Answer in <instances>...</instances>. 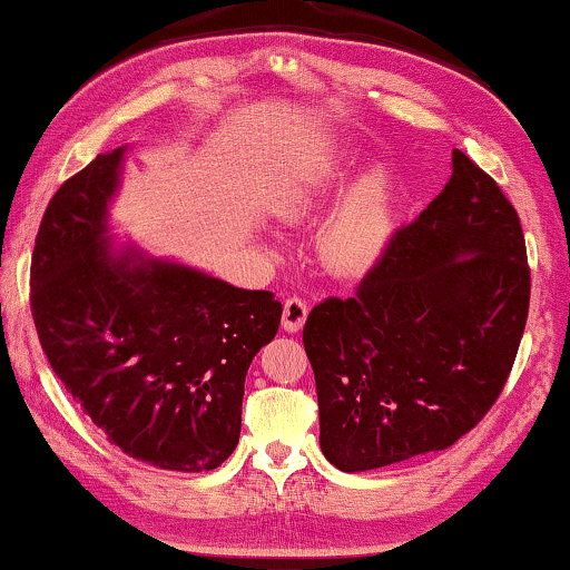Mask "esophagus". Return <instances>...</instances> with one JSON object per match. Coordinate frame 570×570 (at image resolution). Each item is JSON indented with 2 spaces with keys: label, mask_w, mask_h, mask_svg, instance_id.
Returning <instances> with one entry per match:
<instances>
[{
  "label": "esophagus",
  "mask_w": 570,
  "mask_h": 570,
  "mask_svg": "<svg viewBox=\"0 0 570 570\" xmlns=\"http://www.w3.org/2000/svg\"><path fill=\"white\" fill-rule=\"evenodd\" d=\"M307 312H309V307L302 296H288V299L284 302V315H282L284 331H288V333L302 331L304 320H307Z\"/></svg>",
  "instance_id": "1"
}]
</instances>
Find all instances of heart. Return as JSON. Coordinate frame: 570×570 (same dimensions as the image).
<instances>
[{
    "label": "heart",
    "mask_w": 570,
    "mask_h": 570,
    "mask_svg": "<svg viewBox=\"0 0 570 570\" xmlns=\"http://www.w3.org/2000/svg\"><path fill=\"white\" fill-rule=\"evenodd\" d=\"M338 178V167L331 163L309 165L302 175H296L292 190L294 208H309L331 194ZM392 214L387 202V178L382 170L366 173L351 194L348 204L327 235V250L333 261L346 268H366L380 258L390 239Z\"/></svg>",
    "instance_id": "heart-1"
}]
</instances>
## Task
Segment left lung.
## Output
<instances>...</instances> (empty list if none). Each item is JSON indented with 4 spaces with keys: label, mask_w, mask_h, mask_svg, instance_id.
<instances>
[{
    "label": "left lung",
    "mask_w": 570,
    "mask_h": 570,
    "mask_svg": "<svg viewBox=\"0 0 570 570\" xmlns=\"http://www.w3.org/2000/svg\"><path fill=\"white\" fill-rule=\"evenodd\" d=\"M517 208L452 151V178L400 227L348 299L304 323L320 449L343 472L452 446L483 421L514 366L529 312Z\"/></svg>",
    "instance_id": "1"
}]
</instances>
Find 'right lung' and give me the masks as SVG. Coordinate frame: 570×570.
<instances>
[{"label": "right lung", "mask_w": 570, "mask_h": 570, "mask_svg": "<svg viewBox=\"0 0 570 570\" xmlns=\"http://www.w3.org/2000/svg\"><path fill=\"white\" fill-rule=\"evenodd\" d=\"M121 159L124 147L98 155L46 206L30 263L38 341L87 419L126 454L214 470L239 442L247 366L274 341L282 302L110 250Z\"/></svg>", "instance_id": "1"}]
</instances>
